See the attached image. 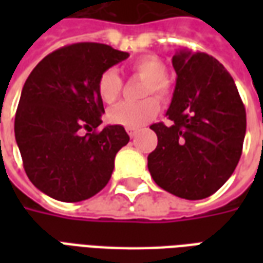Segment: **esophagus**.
<instances>
[{
    "mask_svg": "<svg viewBox=\"0 0 263 263\" xmlns=\"http://www.w3.org/2000/svg\"><path fill=\"white\" fill-rule=\"evenodd\" d=\"M126 132H128V135L131 138H135L138 134V129H135V128H126Z\"/></svg>",
    "mask_w": 263,
    "mask_h": 263,
    "instance_id": "esophagus-1",
    "label": "esophagus"
}]
</instances>
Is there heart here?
Here are the masks:
<instances>
[{
	"mask_svg": "<svg viewBox=\"0 0 263 263\" xmlns=\"http://www.w3.org/2000/svg\"><path fill=\"white\" fill-rule=\"evenodd\" d=\"M132 74L145 80L142 96H158L160 100H169L172 94V83L167 79V66L163 60L148 54L137 59L129 66ZM97 96L104 104L112 105L117 103L122 91V80L115 69L104 70L97 80ZM160 104L158 98L148 97L139 103H122L108 112V121L114 125L124 128H141L158 115Z\"/></svg>",
	"mask_w": 263,
	"mask_h": 263,
	"instance_id": "heart-1",
	"label": "heart"
}]
</instances>
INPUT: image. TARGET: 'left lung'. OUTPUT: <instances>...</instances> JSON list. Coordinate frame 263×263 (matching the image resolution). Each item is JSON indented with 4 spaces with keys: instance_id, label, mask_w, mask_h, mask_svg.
I'll return each instance as SVG.
<instances>
[{
    "instance_id": "left-lung-1",
    "label": "left lung",
    "mask_w": 263,
    "mask_h": 263,
    "mask_svg": "<svg viewBox=\"0 0 263 263\" xmlns=\"http://www.w3.org/2000/svg\"><path fill=\"white\" fill-rule=\"evenodd\" d=\"M176 87L166 115L151 125L158 146L148 156L155 183L186 200L214 194L242 154L247 114L231 74L213 56L187 49L172 59Z\"/></svg>"
}]
</instances>
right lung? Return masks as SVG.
<instances>
[{"mask_svg": "<svg viewBox=\"0 0 263 263\" xmlns=\"http://www.w3.org/2000/svg\"><path fill=\"white\" fill-rule=\"evenodd\" d=\"M128 56L103 43H73L48 54L26 79L15 139L29 180L49 197L76 203L108 183L129 137L121 125L96 132L104 114L96 87L104 70Z\"/></svg>", "mask_w": 263, "mask_h": 263, "instance_id": "add662e5", "label": "right lung"}]
</instances>
